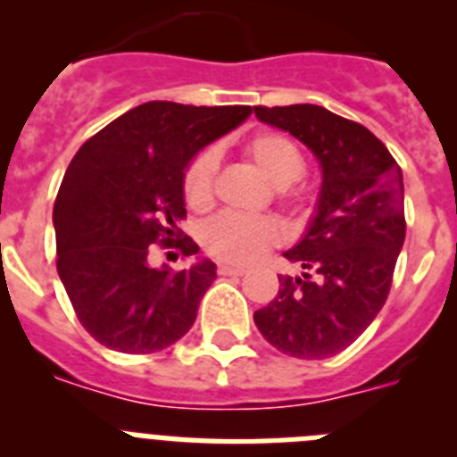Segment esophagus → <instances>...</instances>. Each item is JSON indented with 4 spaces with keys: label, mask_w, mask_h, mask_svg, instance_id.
<instances>
[{
    "label": "esophagus",
    "mask_w": 457,
    "mask_h": 457,
    "mask_svg": "<svg viewBox=\"0 0 457 457\" xmlns=\"http://www.w3.org/2000/svg\"><path fill=\"white\" fill-rule=\"evenodd\" d=\"M217 272L221 274V277H240V274H245L247 270L245 268H237V265H226L221 263L220 268H217Z\"/></svg>",
    "instance_id": "obj_1"
}]
</instances>
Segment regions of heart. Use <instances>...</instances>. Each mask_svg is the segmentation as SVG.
I'll list each match as a JSON object with an SVG mask.
<instances>
[{"label": "heart", "instance_id": "heart-1", "mask_svg": "<svg viewBox=\"0 0 457 457\" xmlns=\"http://www.w3.org/2000/svg\"><path fill=\"white\" fill-rule=\"evenodd\" d=\"M249 162L261 171L278 196L290 204H300L306 189L297 185L304 173L306 162L302 151L293 139L281 132H258L242 146ZM217 155L212 151H201L185 169L183 194L192 210H205L212 204L215 189ZM281 237V226L272 217H245V215H217L204 226L201 245L210 256L224 263L247 265L263 256Z\"/></svg>", "mask_w": 457, "mask_h": 457}]
</instances>
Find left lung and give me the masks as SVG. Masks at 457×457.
I'll return each instance as SVG.
<instances>
[{"mask_svg":"<svg viewBox=\"0 0 457 457\" xmlns=\"http://www.w3.org/2000/svg\"><path fill=\"white\" fill-rule=\"evenodd\" d=\"M258 120L300 139L322 169L316 215L284 252L302 277L278 274L277 297L253 313L284 354L325 359L361 337L385 306L405 242L403 171L364 125L318 104L253 107Z\"/></svg>","mask_w":457,"mask_h":457,"instance_id":"obj_1","label":"left lung"}]
</instances>
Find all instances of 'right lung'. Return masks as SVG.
Returning a JSON list of instances; mask_svg holds the SVG:
<instances>
[{
	"label": "right lung",
	"mask_w": 457,
	"mask_h": 457,
	"mask_svg": "<svg viewBox=\"0 0 457 457\" xmlns=\"http://www.w3.org/2000/svg\"><path fill=\"white\" fill-rule=\"evenodd\" d=\"M252 107L144 103L78 151L54 201L56 272L88 334L104 348L148 354L183 338L217 277L201 258L153 268V245L199 253L179 228L194 155L247 120Z\"/></svg>",
	"instance_id": "right-lung-1"
}]
</instances>
